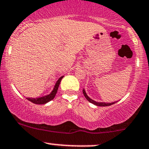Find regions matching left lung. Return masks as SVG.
Here are the masks:
<instances>
[{
  "instance_id": "8db88e82",
  "label": "left lung",
  "mask_w": 149,
  "mask_h": 149,
  "mask_svg": "<svg viewBox=\"0 0 149 149\" xmlns=\"http://www.w3.org/2000/svg\"><path fill=\"white\" fill-rule=\"evenodd\" d=\"M83 95H84V96L86 97V98L88 100V102H91V103H93V104H95V105H97V106H100V107H104V106H109V105H112V104H113L114 103H116V102H96V101L93 100L91 98V97H89V96L88 95L87 93H86V91H85V89L83 90Z\"/></svg>"
}]
</instances>
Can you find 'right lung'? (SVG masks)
Returning a JSON list of instances; mask_svg holds the SVG:
<instances>
[{
  "instance_id": "obj_1",
  "label": "right lung",
  "mask_w": 149,
  "mask_h": 149,
  "mask_svg": "<svg viewBox=\"0 0 149 149\" xmlns=\"http://www.w3.org/2000/svg\"><path fill=\"white\" fill-rule=\"evenodd\" d=\"M64 77V76H62L58 79V81H56V83H55L54 87L53 90L49 94L46 95L42 96V97H36V98H34V97H26V99L28 100L30 102H33L35 104H46L47 102H49V101L52 100L54 98L55 95H56L57 91H58V86H59L60 83H61V79Z\"/></svg>"
}]
</instances>
